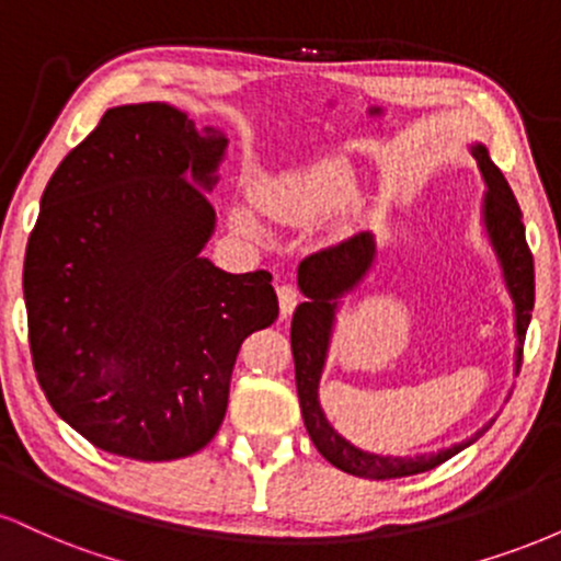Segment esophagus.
Here are the masks:
<instances>
[{
  "mask_svg": "<svg viewBox=\"0 0 561 561\" xmlns=\"http://www.w3.org/2000/svg\"><path fill=\"white\" fill-rule=\"evenodd\" d=\"M276 298H279V311H282V317H289V313L295 311V308H298V302H300V293H298V287L295 285H279L276 287Z\"/></svg>",
  "mask_w": 561,
  "mask_h": 561,
  "instance_id": "34e87169",
  "label": "esophagus"
}]
</instances>
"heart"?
<instances>
[{
  "mask_svg": "<svg viewBox=\"0 0 561 561\" xmlns=\"http://www.w3.org/2000/svg\"><path fill=\"white\" fill-rule=\"evenodd\" d=\"M345 184V171L334 163H324L300 173H289L279 182L261 186L259 199L268 214L287 218V221H300V218L313 216L317 210L334 203V199L343 195ZM231 218L244 231H259V218L244 205H237L231 210Z\"/></svg>",
  "mask_w": 561,
  "mask_h": 561,
  "instance_id": "1",
  "label": "heart"
}]
</instances>
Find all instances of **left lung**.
<instances>
[{"instance_id": "8db88e82", "label": "left lung", "mask_w": 561, "mask_h": 561, "mask_svg": "<svg viewBox=\"0 0 561 561\" xmlns=\"http://www.w3.org/2000/svg\"><path fill=\"white\" fill-rule=\"evenodd\" d=\"M472 156L478 160L482 179L488 184L485 195V229L491 237L495 255H499L501 268H504V279L508 293L514 300V313H517V369L523 366V340L530 324L533 302H536V268H533V253L525 240V224L523 210H519L514 192L508 190L504 173L493 163L491 156L482 145L472 147ZM371 261H375V242L371 234H353L340 244L319 250V253L308 255L298 268V285L306 295V302H300L298 311L293 317V358H295V382H298V398L302 422H306L308 435H311L313 446L319 454L330 461L332 467L343 469L347 474L366 480H392V478H409V474L430 472L459 450L472 446L478 437L485 433L482 427L478 435L469 440L450 446L437 454L416 456V459H398V456H377L358 450L356 446L340 437L332 430V424L324 420V411L319 405V377L324 369L327 345H330V332L334 321V308L337 298L347 289H353L369 272Z\"/></svg>"}]
</instances>
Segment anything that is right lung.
<instances>
[{"mask_svg": "<svg viewBox=\"0 0 561 561\" xmlns=\"http://www.w3.org/2000/svg\"><path fill=\"white\" fill-rule=\"evenodd\" d=\"M224 150V131L165 102L113 107L42 195L23 266L31 358L57 414L107 454L208 446L244 337L279 317L272 274L199 259Z\"/></svg>", "mask_w": 561, "mask_h": 561, "instance_id": "right-lung-1", "label": "right lung"}]
</instances>
